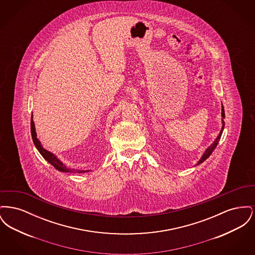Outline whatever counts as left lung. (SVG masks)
Returning a JSON list of instances; mask_svg holds the SVG:
<instances>
[{
    "label": "left lung",
    "instance_id": "8db88e82",
    "mask_svg": "<svg viewBox=\"0 0 255 255\" xmlns=\"http://www.w3.org/2000/svg\"><path fill=\"white\" fill-rule=\"evenodd\" d=\"M222 129H221V131H220V133H219L218 136L216 137V139L214 140V142L211 144L210 146H208L207 148L206 149V151H205V153L203 154V156H202V158H200V160L197 162V164L196 165H199V164H201V163H203L205 160H206V158H208L211 154H212V152L214 151V149L216 148V146L218 144L219 140H220V138H221V135H222V133H223V131H224V127H225V122H224V119H225V110H224V106L222 105Z\"/></svg>",
    "mask_w": 255,
    "mask_h": 255
}]
</instances>
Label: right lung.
<instances>
[{"label":"right lung","instance_id":"add662e5","mask_svg":"<svg viewBox=\"0 0 255 255\" xmlns=\"http://www.w3.org/2000/svg\"><path fill=\"white\" fill-rule=\"evenodd\" d=\"M30 131H31V136H32V140L33 143L37 148V150L39 151V153L43 156V158H45L48 162H49L52 166H54L55 169L61 171V172H72V173H86L89 172L90 170H77L70 169L67 168V166L61 161L59 158H57L53 153L49 152L48 150H46L40 142V140L37 138L36 131H35V125L33 122V116H31V122H30Z\"/></svg>","mask_w":255,"mask_h":255}]
</instances>
